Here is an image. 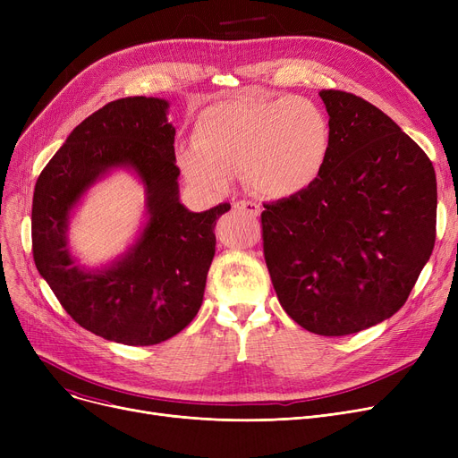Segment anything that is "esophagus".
<instances>
[{
  "mask_svg": "<svg viewBox=\"0 0 458 458\" xmlns=\"http://www.w3.org/2000/svg\"><path fill=\"white\" fill-rule=\"evenodd\" d=\"M233 209L249 213V215H254V216H258L261 213L259 206L256 202H250V200H237V202H233Z\"/></svg>",
  "mask_w": 458,
  "mask_h": 458,
  "instance_id": "obj_1",
  "label": "esophagus"
}]
</instances>
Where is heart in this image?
Here are the masks:
<instances>
[{"label": "heart", "instance_id": "heart-1", "mask_svg": "<svg viewBox=\"0 0 458 458\" xmlns=\"http://www.w3.org/2000/svg\"><path fill=\"white\" fill-rule=\"evenodd\" d=\"M192 142L176 156L192 185L225 192L243 168L247 183L261 195L287 199L321 180L332 128L327 113L302 96H237L199 114Z\"/></svg>", "mask_w": 458, "mask_h": 458}]
</instances>
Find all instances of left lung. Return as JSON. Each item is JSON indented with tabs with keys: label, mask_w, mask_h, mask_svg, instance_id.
<instances>
[{
	"label": "left lung",
	"mask_w": 458,
	"mask_h": 458,
	"mask_svg": "<svg viewBox=\"0 0 458 458\" xmlns=\"http://www.w3.org/2000/svg\"><path fill=\"white\" fill-rule=\"evenodd\" d=\"M332 128L321 180L263 204V256L295 323L345 335L406 302L437 237V174L394 120L360 96L321 90Z\"/></svg>",
	"instance_id": "left-lung-1"
}]
</instances>
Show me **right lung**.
<instances>
[{
	"label": "right lung",
	"instance_id": "add662e5",
	"mask_svg": "<svg viewBox=\"0 0 458 458\" xmlns=\"http://www.w3.org/2000/svg\"><path fill=\"white\" fill-rule=\"evenodd\" d=\"M163 98L114 100L72 130L40 173L31 211L33 258L66 314L124 345H156L199 314L215 256V225L230 209L180 202L174 126ZM128 170L145 189V223L106 267L85 268L67 247V225L88 189Z\"/></svg>",
	"mask_w": 458,
	"mask_h": 458
}]
</instances>
